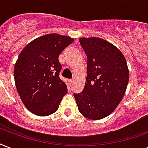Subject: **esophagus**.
<instances>
[{"mask_svg":"<svg viewBox=\"0 0 148 148\" xmlns=\"http://www.w3.org/2000/svg\"><path fill=\"white\" fill-rule=\"evenodd\" d=\"M74 79H71V80H70V84H72L73 83H74Z\"/></svg>","mask_w":148,"mask_h":148,"instance_id":"esophagus-1","label":"esophagus"}]
</instances>
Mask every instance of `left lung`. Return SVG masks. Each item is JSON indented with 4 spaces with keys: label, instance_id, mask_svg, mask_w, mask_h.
<instances>
[{
    "label": "left lung",
    "instance_id": "8db88e82",
    "mask_svg": "<svg viewBox=\"0 0 148 148\" xmlns=\"http://www.w3.org/2000/svg\"><path fill=\"white\" fill-rule=\"evenodd\" d=\"M86 53L87 77L82 92L74 94L79 112L90 119H101L114 111L129 82L127 61L120 50L101 38H82Z\"/></svg>",
    "mask_w": 148,
    "mask_h": 148
}]
</instances>
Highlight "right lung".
Masks as SVG:
<instances>
[{
    "label": "right lung",
    "instance_id": "1",
    "mask_svg": "<svg viewBox=\"0 0 148 148\" xmlns=\"http://www.w3.org/2000/svg\"><path fill=\"white\" fill-rule=\"evenodd\" d=\"M74 39L47 34L29 42L20 53L14 65V82L25 106L32 113L47 116L58 109L67 92L60 78L62 66L59 55Z\"/></svg>",
    "mask_w": 148,
    "mask_h": 148
}]
</instances>
